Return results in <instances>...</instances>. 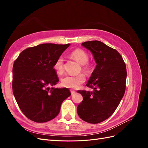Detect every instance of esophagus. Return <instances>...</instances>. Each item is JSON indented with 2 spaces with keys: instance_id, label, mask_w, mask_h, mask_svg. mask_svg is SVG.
I'll return each mask as SVG.
<instances>
[{
  "instance_id": "1",
  "label": "esophagus",
  "mask_w": 148,
  "mask_h": 148,
  "mask_svg": "<svg viewBox=\"0 0 148 148\" xmlns=\"http://www.w3.org/2000/svg\"><path fill=\"white\" fill-rule=\"evenodd\" d=\"M70 92H71V95H73V94H75V93L76 92V91H74V90H71V89L70 90Z\"/></svg>"
}]
</instances>
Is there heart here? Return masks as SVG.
Wrapping results in <instances>:
<instances>
[{
  "mask_svg": "<svg viewBox=\"0 0 148 148\" xmlns=\"http://www.w3.org/2000/svg\"><path fill=\"white\" fill-rule=\"evenodd\" d=\"M70 56L82 64V69L85 71H88L90 69V65L88 63L89 56L88 53L82 49H77L73 51ZM53 69L58 75H62L64 71V59L62 56H59L53 64ZM86 80L84 74L80 73L77 75H66L61 80L62 86L65 88L73 89L78 88Z\"/></svg>",
  "mask_w": 148,
  "mask_h": 148,
  "instance_id": "heart-1",
  "label": "heart"
}]
</instances>
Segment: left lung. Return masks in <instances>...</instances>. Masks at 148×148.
Masks as SVG:
<instances>
[{
    "instance_id": "left-lung-1",
    "label": "left lung",
    "mask_w": 148,
    "mask_h": 148,
    "mask_svg": "<svg viewBox=\"0 0 148 148\" xmlns=\"http://www.w3.org/2000/svg\"><path fill=\"white\" fill-rule=\"evenodd\" d=\"M82 45L92 52L97 65L86 85L93 91H77L83 96L77 113L85 122L99 123L113 114L123 97L126 65L117 50L102 42L86 41Z\"/></svg>"
}]
</instances>
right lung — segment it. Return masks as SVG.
I'll return each mask as SVG.
<instances>
[{"mask_svg": "<svg viewBox=\"0 0 148 148\" xmlns=\"http://www.w3.org/2000/svg\"><path fill=\"white\" fill-rule=\"evenodd\" d=\"M70 45L42 44L22 51L13 66V93L22 112L37 123L59 114L62 103L71 95L68 88H49L59 81L53 64Z\"/></svg>", "mask_w": 148, "mask_h": 148, "instance_id": "right-lung-1", "label": "right lung"}]
</instances>
